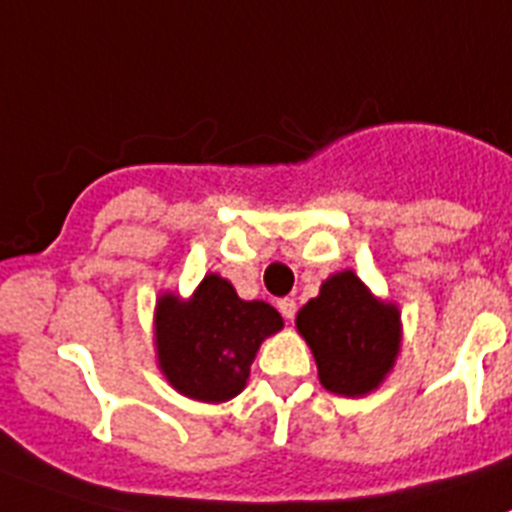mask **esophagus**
<instances>
[{
  "label": "esophagus",
  "instance_id": "obj_1",
  "mask_svg": "<svg viewBox=\"0 0 512 512\" xmlns=\"http://www.w3.org/2000/svg\"><path fill=\"white\" fill-rule=\"evenodd\" d=\"M278 309H281V315L286 317V320H291V317L296 315V302L286 296V299H281V302H278Z\"/></svg>",
  "mask_w": 512,
  "mask_h": 512
}]
</instances>
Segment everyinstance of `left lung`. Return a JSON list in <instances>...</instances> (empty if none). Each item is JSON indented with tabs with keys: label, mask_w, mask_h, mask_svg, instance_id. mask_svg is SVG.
Returning a JSON list of instances; mask_svg holds the SVG:
<instances>
[{
	"label": "left lung",
	"mask_w": 512,
	"mask_h": 512,
	"mask_svg": "<svg viewBox=\"0 0 512 512\" xmlns=\"http://www.w3.org/2000/svg\"><path fill=\"white\" fill-rule=\"evenodd\" d=\"M296 330L312 349L322 388L346 398L380 388L401 351V312L380 302L354 270L322 283L299 309Z\"/></svg>",
	"instance_id": "1"
}]
</instances>
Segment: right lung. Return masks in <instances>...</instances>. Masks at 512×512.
<instances>
[{
	"label": "right lung",
	"instance_id": "obj_1",
	"mask_svg": "<svg viewBox=\"0 0 512 512\" xmlns=\"http://www.w3.org/2000/svg\"><path fill=\"white\" fill-rule=\"evenodd\" d=\"M283 328L268 302H244L226 278L208 273L190 299L158 296V367L174 390L223 403L247 385L260 343Z\"/></svg>",
	"mask_w": 512,
	"mask_h": 512
}]
</instances>
